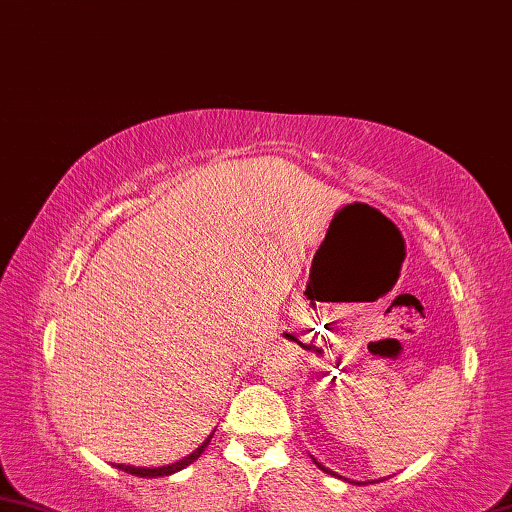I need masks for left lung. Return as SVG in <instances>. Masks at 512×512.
Returning a JSON list of instances; mask_svg holds the SVG:
<instances>
[{"instance_id":"8db88e82","label":"left lung","mask_w":512,"mask_h":512,"mask_svg":"<svg viewBox=\"0 0 512 512\" xmlns=\"http://www.w3.org/2000/svg\"><path fill=\"white\" fill-rule=\"evenodd\" d=\"M310 457H312V455H310ZM312 461H314V464H316V466H318V468H321V470H323V472H327V475H334V472H332V470H330V468H325V466H323V464H318V461H316V459H314V457H312ZM368 484H374V481H368Z\"/></svg>"}]
</instances>
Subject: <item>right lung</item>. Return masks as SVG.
<instances>
[{"mask_svg": "<svg viewBox=\"0 0 512 512\" xmlns=\"http://www.w3.org/2000/svg\"><path fill=\"white\" fill-rule=\"evenodd\" d=\"M216 432V430H214ZM214 432H211V435L200 443V446L191 452V455H187V457H182L180 461H173V464H169V466H158V468H140V466H127V464H113L115 468L118 470H124V472H129V475H136V477H144V479H156V477H169V475H173V472H178V470H182V468H187L189 464H194V461L202 455V452H205V448L209 446V441H211V437H214Z\"/></svg>", "mask_w": 512, "mask_h": 512, "instance_id": "right-lung-1", "label": "right lung"}]
</instances>
